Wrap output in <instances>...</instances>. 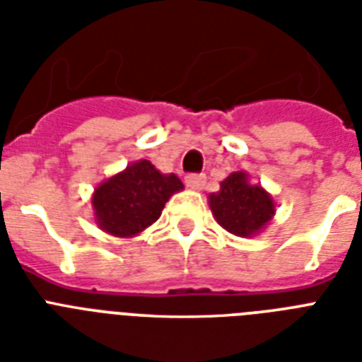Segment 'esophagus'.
Returning a JSON list of instances; mask_svg holds the SVG:
<instances>
[{
  "mask_svg": "<svg viewBox=\"0 0 362 362\" xmlns=\"http://www.w3.org/2000/svg\"><path fill=\"white\" fill-rule=\"evenodd\" d=\"M204 180H206V176L199 175V173H189L186 176V186L192 187V189H201L204 186Z\"/></svg>",
  "mask_w": 362,
  "mask_h": 362,
  "instance_id": "34e87169",
  "label": "esophagus"
}]
</instances>
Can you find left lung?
Segmentation results:
<instances>
[{"label": "left lung", "mask_w": 362, "mask_h": 362, "mask_svg": "<svg viewBox=\"0 0 362 362\" xmlns=\"http://www.w3.org/2000/svg\"><path fill=\"white\" fill-rule=\"evenodd\" d=\"M216 221L237 237H252L261 231L274 214V203L261 186L247 184L246 173H233L210 195Z\"/></svg>", "instance_id": "8db88e82"}]
</instances>
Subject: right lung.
Segmentation results:
<instances>
[{
  "mask_svg": "<svg viewBox=\"0 0 362 362\" xmlns=\"http://www.w3.org/2000/svg\"><path fill=\"white\" fill-rule=\"evenodd\" d=\"M184 189L175 175H161L142 159L95 189L93 209L99 227L115 237H133L158 221L173 193Z\"/></svg>",
  "mask_w": 362,
  "mask_h": 362,
  "instance_id": "1",
  "label": "right lung"
}]
</instances>
